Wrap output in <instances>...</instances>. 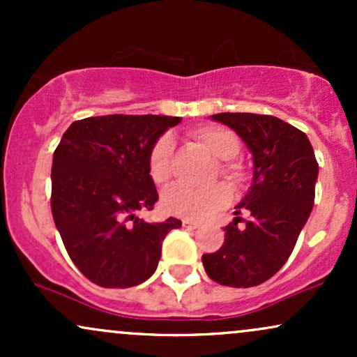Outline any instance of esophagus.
Wrapping results in <instances>:
<instances>
[{"label":"esophagus","instance_id":"1","mask_svg":"<svg viewBox=\"0 0 357 357\" xmlns=\"http://www.w3.org/2000/svg\"><path fill=\"white\" fill-rule=\"evenodd\" d=\"M183 225L186 228H191V230H196V228L202 227V223H199V221H195V220H183Z\"/></svg>","mask_w":357,"mask_h":357}]
</instances>
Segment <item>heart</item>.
I'll use <instances>...</instances> for the list:
<instances>
[{"label":"heart","instance_id":"obj_1","mask_svg":"<svg viewBox=\"0 0 357 357\" xmlns=\"http://www.w3.org/2000/svg\"><path fill=\"white\" fill-rule=\"evenodd\" d=\"M192 136L198 139L216 159H221L220 171L228 181L240 184L245 179V169L236 158L240 153V139L231 129L223 126H202L195 129ZM174 139L165 134L155 141L147 159L149 176L155 184H165L171 178ZM231 190L220 183L210 188H191L186 184H174L162 192V208L169 215L184 220H203L218 208L230 203Z\"/></svg>","mask_w":357,"mask_h":357}]
</instances>
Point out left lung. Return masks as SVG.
Returning <instances> with one entry per match:
<instances>
[{
  "label": "left lung",
  "mask_w": 357,
  "mask_h": 357,
  "mask_svg": "<svg viewBox=\"0 0 357 357\" xmlns=\"http://www.w3.org/2000/svg\"><path fill=\"white\" fill-rule=\"evenodd\" d=\"M235 130L253 155V179L225 227V241L202 257L211 280L228 287L264 284L284 267L309 220L319 165L309 139L297 127L273 116L221 112L211 116ZM241 211L250 220L238 228Z\"/></svg>",
  "instance_id": "8db88e82"
}]
</instances>
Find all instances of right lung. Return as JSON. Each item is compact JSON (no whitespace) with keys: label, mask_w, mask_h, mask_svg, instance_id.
<instances>
[{"label":"right lung","mask_w":357,"mask_h":357,"mask_svg":"<svg viewBox=\"0 0 357 357\" xmlns=\"http://www.w3.org/2000/svg\"><path fill=\"white\" fill-rule=\"evenodd\" d=\"M179 117L100 116L75 121L53 153L52 215L72 261L93 284L127 289L155 272L178 218L147 223L159 196L147 159Z\"/></svg>","instance_id":"right-lung-1"}]
</instances>
